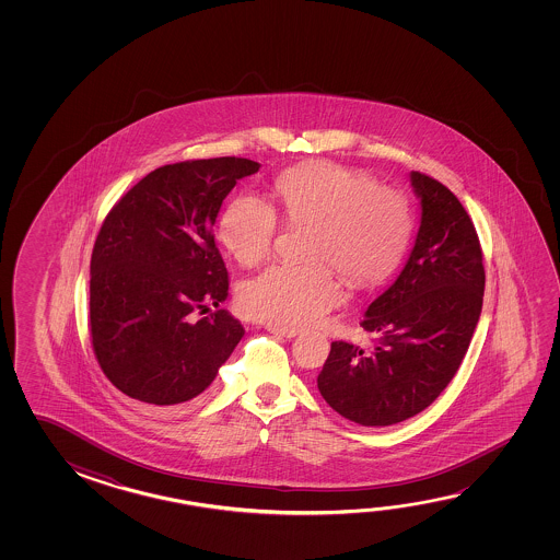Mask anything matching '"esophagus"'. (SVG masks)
<instances>
[{
  "label": "esophagus",
  "instance_id": "34e87169",
  "mask_svg": "<svg viewBox=\"0 0 560 560\" xmlns=\"http://www.w3.org/2000/svg\"><path fill=\"white\" fill-rule=\"evenodd\" d=\"M267 330L271 331V334H276V336H283V338H294V336H299V330H294V328H281V326H273V324H269Z\"/></svg>",
  "mask_w": 560,
  "mask_h": 560
}]
</instances>
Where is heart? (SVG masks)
Masks as SVG:
<instances>
[{
  "instance_id": "obj_1",
  "label": "heart",
  "mask_w": 560,
  "mask_h": 560,
  "mask_svg": "<svg viewBox=\"0 0 560 560\" xmlns=\"http://www.w3.org/2000/svg\"><path fill=\"white\" fill-rule=\"evenodd\" d=\"M279 211L289 226L311 229L308 266H273L240 294L244 311L281 328L320 320L341 299L334 268L353 287H371L395 271L412 234L402 192L378 187L371 175L330 164L301 165L276 182ZM279 221L269 202L242 192L221 219V238L242 266L261 264L273 248Z\"/></svg>"
}]
</instances>
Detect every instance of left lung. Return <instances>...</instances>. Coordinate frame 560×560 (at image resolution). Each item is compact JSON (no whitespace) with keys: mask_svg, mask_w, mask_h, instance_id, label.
Returning <instances> with one entry per match:
<instances>
[{"mask_svg":"<svg viewBox=\"0 0 560 560\" xmlns=\"http://www.w3.org/2000/svg\"><path fill=\"white\" fill-rule=\"evenodd\" d=\"M422 221L400 276L369 304L361 328L373 351L331 341L318 390L351 422L383 428L430 406L450 385L477 328L485 266L477 230L457 197L430 175L410 174Z\"/></svg>","mask_w":560,"mask_h":560,"instance_id":"obj_1","label":"left lung"}]
</instances>
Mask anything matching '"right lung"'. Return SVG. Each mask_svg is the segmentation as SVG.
<instances>
[{"instance_id":"obj_1","label":"right lung","mask_w":560,"mask_h":560,"mask_svg":"<svg viewBox=\"0 0 560 560\" xmlns=\"http://www.w3.org/2000/svg\"><path fill=\"white\" fill-rule=\"evenodd\" d=\"M246 158L187 160L142 177L103 221L92 254L90 334L122 395L177 410L211 386L244 328L224 308L229 271L212 226ZM212 303L201 322L191 312Z\"/></svg>"}]
</instances>
